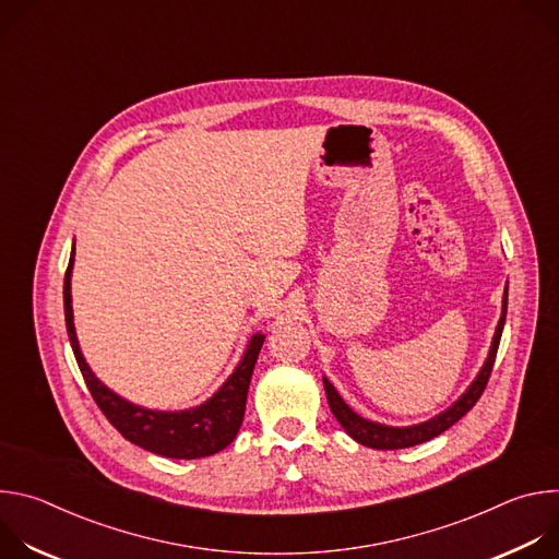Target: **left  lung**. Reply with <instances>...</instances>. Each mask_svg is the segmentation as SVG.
Listing matches in <instances>:
<instances>
[{"label":"left lung","instance_id":"8db88e82","mask_svg":"<svg viewBox=\"0 0 559 559\" xmlns=\"http://www.w3.org/2000/svg\"><path fill=\"white\" fill-rule=\"evenodd\" d=\"M507 302H509V283L504 287V296H502V313L500 321L491 341V349L489 356L485 360V365L477 371V376L473 378V382L466 386V391L457 397V401L447 407L444 412H440L438 416L418 423V425H409V427H391V425H382V423H373L367 420L362 416H358L345 401L341 397V393L336 391V386L323 376V384H325V393H328V403L332 414L336 416V420L341 423V427L358 442L371 449H407V447H416L423 444L427 440H433L436 436H440L442 431H447L449 427H453L466 412L473 409V405L480 401V395L489 382L493 362H496V354L500 347V338H502V330H504V321H507Z\"/></svg>","mask_w":559,"mask_h":559}]
</instances>
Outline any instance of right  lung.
<instances>
[{
  "instance_id": "1",
  "label": "right lung",
  "mask_w": 559,
  "mask_h": 559,
  "mask_svg": "<svg viewBox=\"0 0 559 559\" xmlns=\"http://www.w3.org/2000/svg\"><path fill=\"white\" fill-rule=\"evenodd\" d=\"M72 265H74V246H72L70 263L63 278L66 330H68V338H70V347L74 352L76 365L82 369V376L95 397V403L99 405L104 416L110 420V425L132 444L164 457L194 460V457L214 455L221 449H225L236 438L238 429H241L252 371L265 336L257 332L250 338L243 352V358L238 360V365L227 376V380L218 386V391H214L212 397H207L205 403L190 409H181V412H158V409L139 407L126 401V397H121L119 393H115L110 386H106L86 362L82 349H79L74 321H72V294H70Z\"/></svg>"
}]
</instances>
